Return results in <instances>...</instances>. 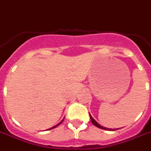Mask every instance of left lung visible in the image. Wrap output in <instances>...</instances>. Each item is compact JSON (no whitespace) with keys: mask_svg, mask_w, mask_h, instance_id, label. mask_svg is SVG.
Here are the masks:
<instances>
[{"mask_svg":"<svg viewBox=\"0 0 151 151\" xmlns=\"http://www.w3.org/2000/svg\"><path fill=\"white\" fill-rule=\"evenodd\" d=\"M90 119H91V122H92V123L93 124V125H94L95 127H98V128H101V129H107V130H114V129H107V128H106V127H103L102 126H101V125H99V124H98V122H96L95 120H94V119L92 118V116L90 115ZM114 130H115V129H114Z\"/></svg>","mask_w":151,"mask_h":151,"instance_id":"obj_1","label":"left lung"}]
</instances>
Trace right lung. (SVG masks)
Segmentation results:
<instances>
[{
	"instance_id": "add662e5",
	"label": "right lung",
	"mask_w": 151,
	"mask_h": 151,
	"mask_svg": "<svg viewBox=\"0 0 151 151\" xmlns=\"http://www.w3.org/2000/svg\"><path fill=\"white\" fill-rule=\"evenodd\" d=\"M63 121H64V119H63V120H62V121H61V122H59V123L58 124V125H56V126H54V127H53V128H51V129H53V128H55V127H58V126H59V125H60V124H61V122H63Z\"/></svg>"
}]
</instances>
